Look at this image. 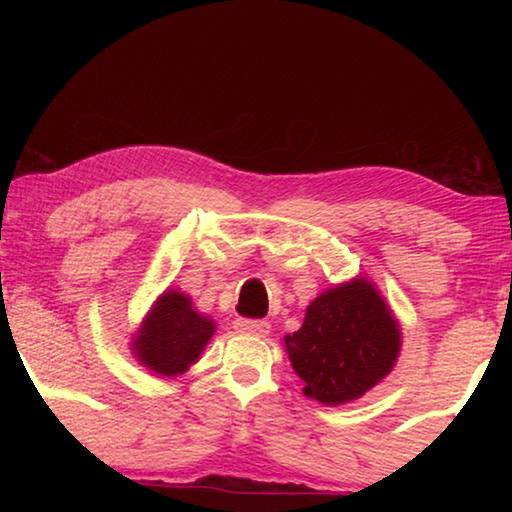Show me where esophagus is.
Instances as JSON below:
<instances>
[{
  "label": "esophagus",
  "mask_w": 512,
  "mask_h": 512,
  "mask_svg": "<svg viewBox=\"0 0 512 512\" xmlns=\"http://www.w3.org/2000/svg\"><path fill=\"white\" fill-rule=\"evenodd\" d=\"M235 330L242 334H253V336H266L270 332V325L259 319H237Z\"/></svg>",
  "instance_id": "1"
}]
</instances>
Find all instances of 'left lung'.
<instances>
[{
    "label": "left lung",
    "instance_id": "8db88e82",
    "mask_svg": "<svg viewBox=\"0 0 512 512\" xmlns=\"http://www.w3.org/2000/svg\"><path fill=\"white\" fill-rule=\"evenodd\" d=\"M400 328L372 281L356 277L314 299L303 325L284 336L288 358L323 405L361 398L396 365Z\"/></svg>",
    "mask_w": 512,
    "mask_h": 512
}]
</instances>
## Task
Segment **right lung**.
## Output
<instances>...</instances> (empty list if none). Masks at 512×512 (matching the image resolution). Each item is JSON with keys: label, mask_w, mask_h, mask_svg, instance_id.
Instances as JSON below:
<instances>
[{"label": "right lung", "mask_w": 512, "mask_h": 512, "mask_svg": "<svg viewBox=\"0 0 512 512\" xmlns=\"http://www.w3.org/2000/svg\"><path fill=\"white\" fill-rule=\"evenodd\" d=\"M215 323L191 306L180 290L162 292L132 341L140 365L158 376L184 374L211 341Z\"/></svg>", "instance_id": "1"}]
</instances>
